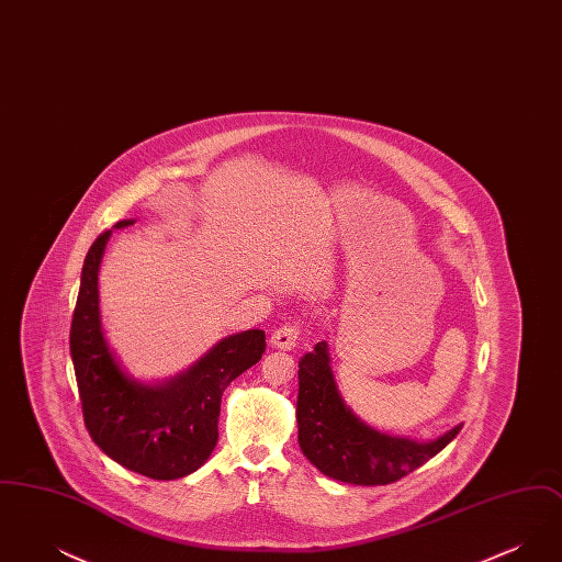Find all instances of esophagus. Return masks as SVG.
<instances>
[{
  "label": "esophagus",
  "mask_w": 562,
  "mask_h": 562,
  "mask_svg": "<svg viewBox=\"0 0 562 562\" xmlns=\"http://www.w3.org/2000/svg\"><path fill=\"white\" fill-rule=\"evenodd\" d=\"M296 344H299V326H294V324H284V326L276 328L269 337L271 348L284 349V351L296 348Z\"/></svg>",
  "instance_id": "34e87169"
}]
</instances>
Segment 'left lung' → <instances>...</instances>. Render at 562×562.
Masks as SVG:
<instances>
[{"instance_id":"1","label":"left lung","mask_w":562,"mask_h":562,"mask_svg":"<svg viewBox=\"0 0 562 562\" xmlns=\"http://www.w3.org/2000/svg\"><path fill=\"white\" fill-rule=\"evenodd\" d=\"M296 424L299 447L312 465L333 481L362 486L401 481L440 453L463 428L459 424L428 442L371 428L344 401L326 341L299 360Z\"/></svg>"}]
</instances>
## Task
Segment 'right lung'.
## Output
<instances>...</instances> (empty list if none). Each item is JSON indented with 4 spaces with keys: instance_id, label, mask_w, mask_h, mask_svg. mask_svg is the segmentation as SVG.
Returning a JSON list of instances; mask_svg holds the SVG:
<instances>
[{
    "instance_id": "1",
    "label": "right lung",
    "mask_w": 562,
    "mask_h": 562,
    "mask_svg": "<svg viewBox=\"0 0 562 562\" xmlns=\"http://www.w3.org/2000/svg\"><path fill=\"white\" fill-rule=\"evenodd\" d=\"M133 223L124 218L113 229ZM109 238L111 229L83 259L69 335L83 424L94 445L122 468L154 481H177L202 468L213 453L221 396L238 374L261 360L266 333L252 328L229 335L170 379H134L109 348L101 321L99 269Z\"/></svg>"
}]
</instances>
